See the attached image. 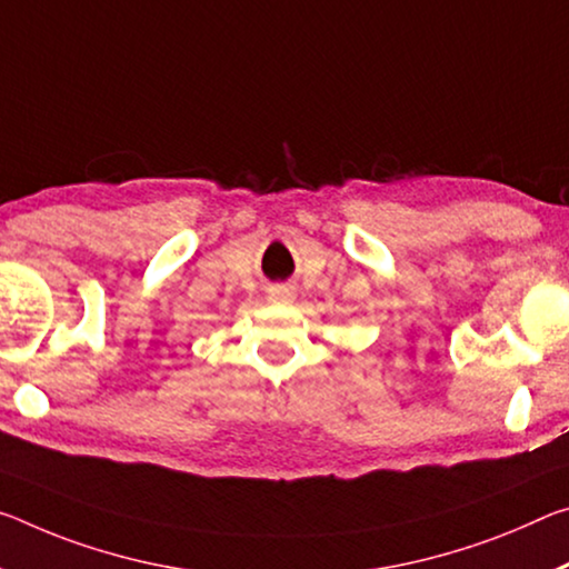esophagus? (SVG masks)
I'll list each match as a JSON object with an SVG mask.
<instances>
[{
	"label": "esophagus",
	"instance_id": "esophagus-1",
	"mask_svg": "<svg viewBox=\"0 0 569 569\" xmlns=\"http://www.w3.org/2000/svg\"><path fill=\"white\" fill-rule=\"evenodd\" d=\"M296 299V288L288 283H278L268 288V301L270 303H293Z\"/></svg>",
	"mask_w": 569,
	"mask_h": 569
}]
</instances>
